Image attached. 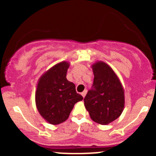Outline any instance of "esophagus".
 <instances>
[{"instance_id": "1", "label": "esophagus", "mask_w": 156, "mask_h": 156, "mask_svg": "<svg viewBox=\"0 0 156 156\" xmlns=\"http://www.w3.org/2000/svg\"><path fill=\"white\" fill-rule=\"evenodd\" d=\"M86 94H87V90H84L83 91L82 93H81V96H82L83 97H85Z\"/></svg>"}]
</instances>
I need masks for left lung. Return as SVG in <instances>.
Wrapping results in <instances>:
<instances>
[{
    "label": "left lung",
    "mask_w": 156,
    "mask_h": 156,
    "mask_svg": "<svg viewBox=\"0 0 156 156\" xmlns=\"http://www.w3.org/2000/svg\"><path fill=\"white\" fill-rule=\"evenodd\" d=\"M93 72L94 83L84 99V106L93 121L108 125L123 111L124 90L114 71L105 62H96Z\"/></svg>",
    "instance_id": "obj_1"
}]
</instances>
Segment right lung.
<instances>
[{"instance_id": "add662e5", "label": "right lung", "mask_w": 156, "mask_h": 156, "mask_svg": "<svg viewBox=\"0 0 156 156\" xmlns=\"http://www.w3.org/2000/svg\"><path fill=\"white\" fill-rule=\"evenodd\" d=\"M69 64L62 62L48 71L39 80L35 93L37 110L52 125H58L69 118L74 105L83 100L75 85L66 78Z\"/></svg>"}]
</instances>
